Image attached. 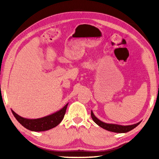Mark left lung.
<instances>
[{
    "label": "left lung",
    "mask_w": 159,
    "mask_h": 159,
    "mask_svg": "<svg viewBox=\"0 0 159 159\" xmlns=\"http://www.w3.org/2000/svg\"><path fill=\"white\" fill-rule=\"evenodd\" d=\"M91 117H92L93 120H94L96 124H98L101 128L105 129L107 130L114 132V133H127L133 130L134 128H136L140 122H139L136 124L131 125H120L116 124H110V123H106L99 120L98 118H97L95 115L93 114V112L91 111Z\"/></svg>",
    "instance_id": "left-lung-1"
}]
</instances>
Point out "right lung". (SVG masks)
<instances>
[{
    "label": "right lung",
    "instance_id": "right-lung-1",
    "mask_svg": "<svg viewBox=\"0 0 159 159\" xmlns=\"http://www.w3.org/2000/svg\"><path fill=\"white\" fill-rule=\"evenodd\" d=\"M67 105L68 104H66L62 109L55 114L38 119H27L22 118L12 110L11 111L17 121L26 129L31 131H45L55 128L60 124L66 113Z\"/></svg>",
    "mask_w": 159,
    "mask_h": 159
}]
</instances>
